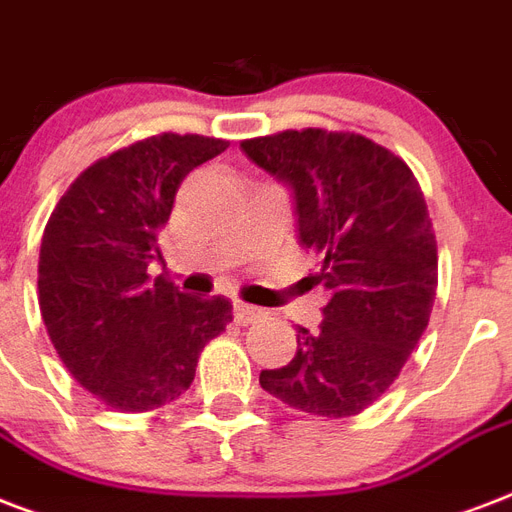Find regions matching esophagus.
<instances>
[{
	"label": "esophagus",
	"mask_w": 512,
	"mask_h": 512,
	"mask_svg": "<svg viewBox=\"0 0 512 512\" xmlns=\"http://www.w3.org/2000/svg\"><path fill=\"white\" fill-rule=\"evenodd\" d=\"M267 315L261 307H253V304H245V301H235V320L240 326H248V323H256Z\"/></svg>",
	"instance_id": "1"
}]
</instances>
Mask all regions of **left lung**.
I'll return each mask as SVG.
<instances>
[{
    "label": "left lung",
    "instance_id": "left-lung-1",
    "mask_svg": "<svg viewBox=\"0 0 512 512\" xmlns=\"http://www.w3.org/2000/svg\"><path fill=\"white\" fill-rule=\"evenodd\" d=\"M291 186L299 243L328 291L318 331L296 328L288 366L259 384L315 417H355L390 390L433 312L438 248L406 162L358 133L283 130L240 144Z\"/></svg>",
    "mask_w": 512,
    "mask_h": 512
}]
</instances>
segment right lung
I'll return each instance as SVG.
<instances>
[{
	"mask_svg": "<svg viewBox=\"0 0 512 512\" xmlns=\"http://www.w3.org/2000/svg\"><path fill=\"white\" fill-rule=\"evenodd\" d=\"M227 141L144 138L82 170L47 219L39 310L69 374L117 411H152L189 390L205 344L227 328L224 296L181 293L146 267L189 170Z\"/></svg>",
	"mask_w": 512,
	"mask_h": 512,
	"instance_id": "right-lung-1",
	"label": "right lung"
}]
</instances>
